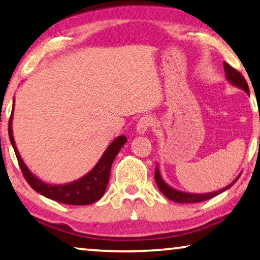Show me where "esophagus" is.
I'll return each instance as SVG.
<instances>
[{
  "label": "esophagus",
  "instance_id": "1",
  "mask_svg": "<svg viewBox=\"0 0 260 260\" xmlns=\"http://www.w3.org/2000/svg\"><path fill=\"white\" fill-rule=\"evenodd\" d=\"M152 125H153V119L151 118V116H148V115L142 116V118L139 120L137 123V133L140 135L145 134Z\"/></svg>",
  "mask_w": 260,
  "mask_h": 260
}]
</instances>
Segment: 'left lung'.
<instances>
[{"mask_svg":"<svg viewBox=\"0 0 260 260\" xmlns=\"http://www.w3.org/2000/svg\"><path fill=\"white\" fill-rule=\"evenodd\" d=\"M224 69H225L226 80H228L232 86L238 87V88L243 89L245 93L250 95V89H248L247 82L246 80L244 79V76L241 75L238 71H236L235 68L231 67L229 63H226V62H224ZM154 177H155L156 185H158L159 189L161 191V193L166 197V198L172 200V202H175L179 204H193V203L205 202V200H208L213 198L215 196L220 194L222 192H225L226 189H229L230 187H232V186L235 185V182L239 179L240 174L231 182V184L225 186L224 188L219 189V191H215V192H210V193H189V192H182V191H179L177 188H173L162 179L161 174H160L158 164H156V167H155Z\"/></svg>","mask_w":260,"mask_h":260,"instance_id":"obj_1","label":"left lung"}]
</instances>
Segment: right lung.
Masks as SVG:
<instances>
[{"instance_id":"right-lung-1","label":"right lung","mask_w":260,"mask_h":260,"mask_svg":"<svg viewBox=\"0 0 260 260\" xmlns=\"http://www.w3.org/2000/svg\"><path fill=\"white\" fill-rule=\"evenodd\" d=\"M13 113L14 107L8 125L10 144H12L14 151H15L17 161H19L25 180L35 192L40 193V194L48 199L67 205H89L98 202L104 196L109 181L112 164L114 161L116 154L127 141L125 135H120V137L115 138L106 148V151L101 155V158L99 159L96 165L83 177L76 179L74 181L67 182V184H47V182L42 181L41 179L36 177L34 173H31V171L29 170L21 158L13 135Z\"/></svg>"}]
</instances>
